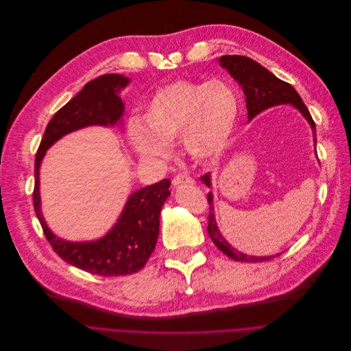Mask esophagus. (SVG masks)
Segmentation results:
<instances>
[{
	"label": "esophagus",
	"mask_w": 351,
	"mask_h": 351,
	"mask_svg": "<svg viewBox=\"0 0 351 351\" xmlns=\"http://www.w3.org/2000/svg\"><path fill=\"white\" fill-rule=\"evenodd\" d=\"M193 184H195V181H193L191 177L185 176V174H178V176H176V177L173 178V185H174V186L193 185Z\"/></svg>",
	"instance_id": "obj_1"
}]
</instances>
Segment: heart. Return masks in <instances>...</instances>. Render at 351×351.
Returning <instances> with one entry per match:
<instances>
[{"instance_id":"obj_1","label":"heart","mask_w":351,"mask_h":351,"mask_svg":"<svg viewBox=\"0 0 351 351\" xmlns=\"http://www.w3.org/2000/svg\"><path fill=\"white\" fill-rule=\"evenodd\" d=\"M241 101L224 80H177L160 87L139 120L128 123L134 152L145 160L170 155V144L182 138L185 151L197 160L220 156L234 134Z\"/></svg>"}]
</instances>
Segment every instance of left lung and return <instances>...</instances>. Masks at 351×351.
<instances>
[{
    "instance_id": "1",
    "label": "left lung",
    "mask_w": 351,
    "mask_h": 351,
    "mask_svg": "<svg viewBox=\"0 0 351 351\" xmlns=\"http://www.w3.org/2000/svg\"><path fill=\"white\" fill-rule=\"evenodd\" d=\"M220 66L227 69L228 73L241 84L243 94L246 97V109H247V119L249 121L253 120L258 113L264 112L268 108L276 106V105H291L295 109H298L303 117L307 120L313 130V141H314V148L317 154V132H315V123L302 101L300 95L296 93V90L282 82L279 80L276 76H274L269 70H267L264 66H261L258 62L253 60L252 58L242 56V55H223L220 59ZM202 182L212 188V174L207 173L203 177H200ZM207 202H208V227L207 232L208 237L212 238L215 245L228 257H231L235 261H242V263H260V261H267L275 256H249L245 254L239 250H237L232 245L226 241V238L221 235L217 221H216V215H215V199L213 193L208 192L207 193Z\"/></svg>"
}]
</instances>
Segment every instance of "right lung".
<instances>
[{
    "instance_id": "add662e5",
    "label": "right lung",
    "mask_w": 351,
    "mask_h": 351,
    "mask_svg": "<svg viewBox=\"0 0 351 351\" xmlns=\"http://www.w3.org/2000/svg\"><path fill=\"white\" fill-rule=\"evenodd\" d=\"M130 82L123 75L109 73L87 83L49 120L34 163L33 203L45 238L66 263L101 276L130 275L147 264L158 242L160 212L170 196V180H162L131 193L116 224L99 239L70 242L56 237L41 213L40 166L47 151L62 136L90 125H120L124 114L120 91Z\"/></svg>"
}]
</instances>
